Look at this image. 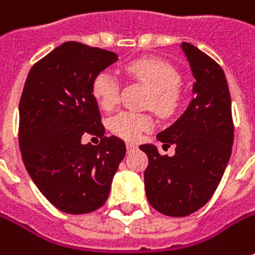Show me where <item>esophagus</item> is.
Listing matches in <instances>:
<instances>
[{"mask_svg":"<svg viewBox=\"0 0 255 255\" xmlns=\"http://www.w3.org/2000/svg\"><path fill=\"white\" fill-rule=\"evenodd\" d=\"M134 148H137V144H135V142H127L128 151H132Z\"/></svg>","mask_w":255,"mask_h":255,"instance_id":"1","label":"esophagus"}]
</instances>
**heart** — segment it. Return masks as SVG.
I'll use <instances>...</instances> for the list:
<instances>
[{"instance_id": "obj_1", "label": "heart", "mask_w": 255, "mask_h": 255, "mask_svg": "<svg viewBox=\"0 0 255 255\" xmlns=\"http://www.w3.org/2000/svg\"><path fill=\"white\" fill-rule=\"evenodd\" d=\"M124 72L129 78L139 81L149 88L147 107L152 108L158 116L168 117L177 110L180 103V75L168 62L155 58H141L128 62ZM120 84L110 72H98L91 84V93L98 106L110 111L118 101ZM152 127L148 114L132 111H121L110 120V129L120 138L135 141L142 132Z\"/></svg>"}]
</instances>
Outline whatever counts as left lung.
Wrapping results in <instances>:
<instances>
[{"label": "left lung", "mask_w": 255, "mask_h": 255, "mask_svg": "<svg viewBox=\"0 0 255 255\" xmlns=\"http://www.w3.org/2000/svg\"><path fill=\"white\" fill-rule=\"evenodd\" d=\"M195 83L194 98L172 126L157 135L175 145L172 157L142 144L148 157L144 184L148 203L161 214L185 217L208 203L226 171L234 139L231 97L223 68L193 44L183 42Z\"/></svg>", "instance_id": "1"}]
</instances>
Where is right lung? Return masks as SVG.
Listing matches in <instances>:
<instances>
[{
  "label": "right lung",
  "mask_w": 255,
  "mask_h": 255,
  "mask_svg": "<svg viewBox=\"0 0 255 255\" xmlns=\"http://www.w3.org/2000/svg\"><path fill=\"white\" fill-rule=\"evenodd\" d=\"M111 51L68 41L32 65L19 100V149L42 195L67 214L95 211L108 198L126 144L104 137L94 77L114 64ZM84 133L102 138L83 144Z\"/></svg>",
  "instance_id": "obj_1"
}]
</instances>
